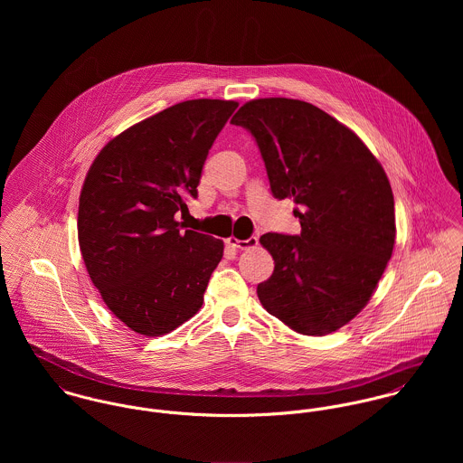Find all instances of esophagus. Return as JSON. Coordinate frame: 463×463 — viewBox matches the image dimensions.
I'll use <instances>...</instances> for the list:
<instances>
[{
    "instance_id": "esophagus-1",
    "label": "esophagus",
    "mask_w": 463,
    "mask_h": 463,
    "mask_svg": "<svg viewBox=\"0 0 463 463\" xmlns=\"http://www.w3.org/2000/svg\"><path fill=\"white\" fill-rule=\"evenodd\" d=\"M226 244L232 246V248H235V250H250V248H255V246L259 244V239H257V237H250V239H246V241H239V239H235V237H230V239L226 241Z\"/></svg>"
}]
</instances>
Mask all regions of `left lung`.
<instances>
[{"instance_id":"8db88e82","label":"left lung","mask_w":463,"mask_h":463,"mask_svg":"<svg viewBox=\"0 0 463 463\" xmlns=\"http://www.w3.org/2000/svg\"><path fill=\"white\" fill-rule=\"evenodd\" d=\"M232 125L251 133L270 193L294 199L299 235L265 233L274 270L257 287L265 310L303 335H328L371 299L396 241L394 196L356 133L299 99L248 101Z\"/></svg>"}]
</instances>
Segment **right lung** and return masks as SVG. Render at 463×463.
Here are the masks:
<instances>
[{"mask_svg":"<svg viewBox=\"0 0 463 463\" xmlns=\"http://www.w3.org/2000/svg\"><path fill=\"white\" fill-rule=\"evenodd\" d=\"M237 107L224 99L173 105L114 137L85 176L81 257L105 305L135 333L165 335L203 305L224 244L182 232L176 215L198 198L208 149Z\"/></svg>","mask_w":463,"mask_h":463,"instance_id":"add662e5","label":"right lung"}]
</instances>
